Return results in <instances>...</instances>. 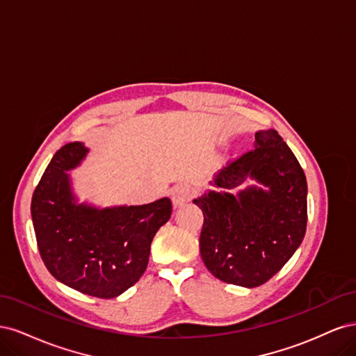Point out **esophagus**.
<instances>
[{"instance_id": "obj_1", "label": "esophagus", "mask_w": 356, "mask_h": 356, "mask_svg": "<svg viewBox=\"0 0 356 356\" xmlns=\"http://www.w3.org/2000/svg\"><path fill=\"white\" fill-rule=\"evenodd\" d=\"M195 195H196L195 187L190 184H179L170 193L172 204H174V208H179L182 204L188 203Z\"/></svg>"}]
</instances>
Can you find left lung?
Segmentation results:
<instances>
[{"instance_id":"left-lung-1","label":"left lung","mask_w":356,"mask_h":356,"mask_svg":"<svg viewBox=\"0 0 356 356\" xmlns=\"http://www.w3.org/2000/svg\"><path fill=\"white\" fill-rule=\"evenodd\" d=\"M256 184L235 193L248 178ZM193 200L203 212L200 255L225 284L260 286L298 250L306 234L307 182L275 129L255 134L254 149L222 168Z\"/></svg>"}]
</instances>
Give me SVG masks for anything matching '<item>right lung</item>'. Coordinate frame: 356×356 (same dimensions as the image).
Segmentation results:
<instances>
[{
	"instance_id": "add662e5",
	"label": "right lung",
	"mask_w": 356,
	"mask_h": 356,
	"mask_svg": "<svg viewBox=\"0 0 356 356\" xmlns=\"http://www.w3.org/2000/svg\"><path fill=\"white\" fill-rule=\"evenodd\" d=\"M89 154L83 143L58 149L31 202L40 255L59 282L83 294L114 298L145 272L154 234L172 213L168 197L135 207L80 202L70 170Z\"/></svg>"
}]
</instances>
